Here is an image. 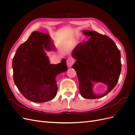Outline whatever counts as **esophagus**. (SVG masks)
I'll list each match as a JSON object with an SVG mask.
<instances>
[{
	"label": "esophagus",
	"mask_w": 135,
	"mask_h": 135,
	"mask_svg": "<svg viewBox=\"0 0 135 135\" xmlns=\"http://www.w3.org/2000/svg\"><path fill=\"white\" fill-rule=\"evenodd\" d=\"M74 60L72 59L71 58H69V59H68L67 61H66L67 66L68 67H71L73 65V64H74Z\"/></svg>",
	"instance_id": "34e87169"
}]
</instances>
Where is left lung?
<instances>
[{"mask_svg":"<svg viewBox=\"0 0 135 135\" xmlns=\"http://www.w3.org/2000/svg\"><path fill=\"white\" fill-rule=\"evenodd\" d=\"M90 36L86 42L80 43L71 53L76 60L73 68L76 71L81 96L87 99L101 98L115 86L121 71L120 53L113 40L95 31L83 30ZM101 82L107 85L102 95L93 92L94 84Z\"/></svg>","mask_w":135,"mask_h":135,"instance_id":"8db88e82","label":"left lung"}]
</instances>
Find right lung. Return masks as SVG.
<instances>
[{"label":"right lung","instance_id":"right-lung-1","mask_svg":"<svg viewBox=\"0 0 135 135\" xmlns=\"http://www.w3.org/2000/svg\"><path fill=\"white\" fill-rule=\"evenodd\" d=\"M55 50L50 35L34 31L16 51L12 61L13 80L26 99L44 103L56 96V77L68 67L65 59L61 63L50 64L46 51Z\"/></svg>","mask_w":135,"mask_h":135}]
</instances>
